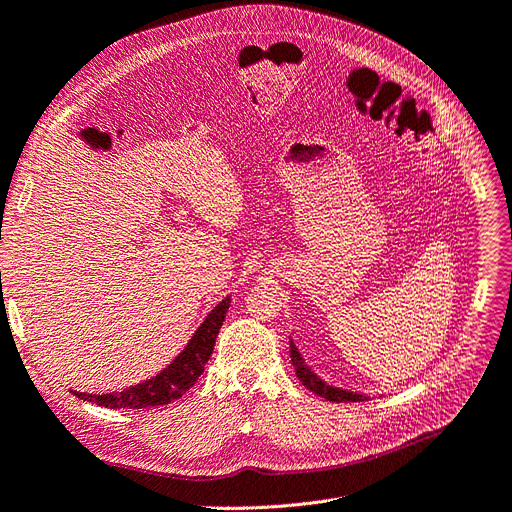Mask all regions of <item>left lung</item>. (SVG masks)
<instances>
[{
    "instance_id": "1",
    "label": "left lung",
    "mask_w": 512,
    "mask_h": 512,
    "mask_svg": "<svg viewBox=\"0 0 512 512\" xmlns=\"http://www.w3.org/2000/svg\"><path fill=\"white\" fill-rule=\"evenodd\" d=\"M291 363L295 367V373L301 380V384H304L308 390H312L314 394L323 396V399L327 401H333V403H361V401H369L365 394H356V392H348V390H342V388H333L329 384H325L320 377L304 363V358H301V354L297 352L295 344L291 342Z\"/></svg>"
}]
</instances>
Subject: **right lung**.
I'll return each instance as SVG.
<instances>
[{"label": "right lung", "mask_w": 512, "mask_h": 512, "mask_svg": "<svg viewBox=\"0 0 512 512\" xmlns=\"http://www.w3.org/2000/svg\"><path fill=\"white\" fill-rule=\"evenodd\" d=\"M227 308H230V297H225L221 304L206 316L194 337L189 339L185 350L164 371H160L156 377H151V380H145L143 384H137L122 392L86 394L73 390V394L80 396L84 401H92L99 407L109 409H147L168 405L170 401L181 399V396L198 382L206 361L211 358Z\"/></svg>", "instance_id": "add662e5"}]
</instances>
